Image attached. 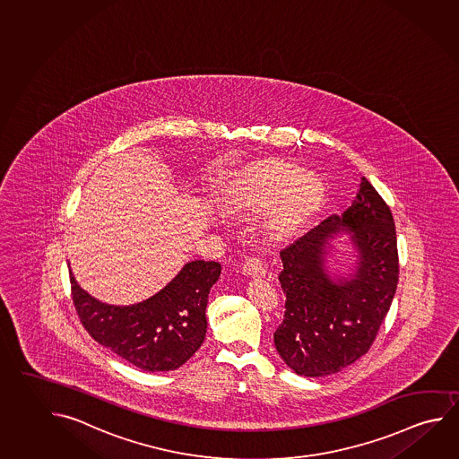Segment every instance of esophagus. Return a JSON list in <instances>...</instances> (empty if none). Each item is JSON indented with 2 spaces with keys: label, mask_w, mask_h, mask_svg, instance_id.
Returning a JSON list of instances; mask_svg holds the SVG:
<instances>
[{
  "label": "esophagus",
  "mask_w": 459,
  "mask_h": 459,
  "mask_svg": "<svg viewBox=\"0 0 459 459\" xmlns=\"http://www.w3.org/2000/svg\"><path fill=\"white\" fill-rule=\"evenodd\" d=\"M242 270L244 273L247 274V276H252V278H256V276H264V264L258 256H249L246 262H244V266H242Z\"/></svg>",
  "instance_id": "obj_1"
}]
</instances>
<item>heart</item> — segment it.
Returning a JSON list of instances; mask_svg holds the SVG:
<instances>
[{
    "label": "heart",
    "mask_w": 459,
    "mask_h": 459,
    "mask_svg": "<svg viewBox=\"0 0 459 459\" xmlns=\"http://www.w3.org/2000/svg\"><path fill=\"white\" fill-rule=\"evenodd\" d=\"M323 187L315 177L303 178L302 169L289 163H258L246 167L234 181L230 203L238 205L273 207L270 233L281 236L294 230L310 215L321 199Z\"/></svg>",
    "instance_id": "heart-1"
}]
</instances>
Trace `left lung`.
Returning <instances> with one entry per match:
<instances>
[{
    "instance_id": "left-lung-1",
    "label": "left lung",
    "mask_w": 459,
    "mask_h": 459,
    "mask_svg": "<svg viewBox=\"0 0 459 459\" xmlns=\"http://www.w3.org/2000/svg\"><path fill=\"white\" fill-rule=\"evenodd\" d=\"M349 233L359 254L349 279L326 274L330 241ZM284 319L274 345L284 363L300 376L323 377L355 363L373 345L398 282L394 217L363 177L342 215H329L281 250Z\"/></svg>"
}]
</instances>
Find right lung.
Segmentation results:
<instances>
[{"label":"right lung","instance_id":"add662e5","mask_svg":"<svg viewBox=\"0 0 459 459\" xmlns=\"http://www.w3.org/2000/svg\"><path fill=\"white\" fill-rule=\"evenodd\" d=\"M220 273L218 262H189L156 296L130 307L96 300L70 273L72 299L96 342L143 371H173L203 345L210 289Z\"/></svg>","mask_w":459,"mask_h":459}]
</instances>
